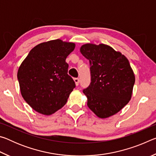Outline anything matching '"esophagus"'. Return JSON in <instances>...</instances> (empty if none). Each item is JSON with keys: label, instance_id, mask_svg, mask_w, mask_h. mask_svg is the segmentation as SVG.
<instances>
[{"label": "esophagus", "instance_id": "1", "mask_svg": "<svg viewBox=\"0 0 156 156\" xmlns=\"http://www.w3.org/2000/svg\"><path fill=\"white\" fill-rule=\"evenodd\" d=\"M73 80H74L75 83H76V85L78 86L79 84V82H80V80H79L78 78H75L74 79H73Z\"/></svg>", "mask_w": 156, "mask_h": 156}]
</instances>
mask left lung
<instances>
[{"label": "left lung", "instance_id": "obj_1", "mask_svg": "<svg viewBox=\"0 0 156 156\" xmlns=\"http://www.w3.org/2000/svg\"><path fill=\"white\" fill-rule=\"evenodd\" d=\"M80 52L89 60L91 83L83 93L98 117L117 113L131 100L135 76L126 58L105 44H85Z\"/></svg>", "mask_w": 156, "mask_h": 156}]
</instances>
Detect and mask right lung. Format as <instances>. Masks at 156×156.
I'll list each match as a JSON object with an SVG mask.
<instances>
[{"mask_svg": "<svg viewBox=\"0 0 156 156\" xmlns=\"http://www.w3.org/2000/svg\"><path fill=\"white\" fill-rule=\"evenodd\" d=\"M75 44L60 39L38 44L18 71L21 95L36 112L51 115L64 106L76 84L65 60Z\"/></svg>", "mask_w": 156, "mask_h": 156, "instance_id": "add662e5", "label": "right lung"}]
</instances>
